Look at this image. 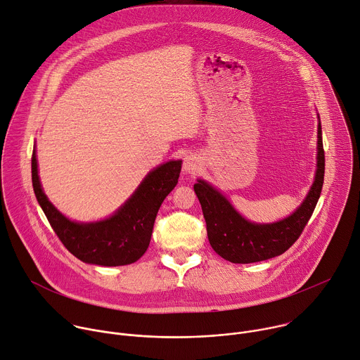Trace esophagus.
Wrapping results in <instances>:
<instances>
[{
  "mask_svg": "<svg viewBox=\"0 0 360 360\" xmlns=\"http://www.w3.org/2000/svg\"><path fill=\"white\" fill-rule=\"evenodd\" d=\"M199 167H200L199 158H198L196 155H192V153H191V155L185 157V160H184L182 171H184L185 174H195V172H198Z\"/></svg>",
  "mask_w": 360,
  "mask_h": 360,
  "instance_id": "1",
  "label": "esophagus"
}]
</instances>
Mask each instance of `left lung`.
Returning <instances> with one entry per match:
<instances>
[{"instance_id": "obj_1", "label": "left lung", "mask_w": 360, "mask_h": 360, "mask_svg": "<svg viewBox=\"0 0 360 360\" xmlns=\"http://www.w3.org/2000/svg\"><path fill=\"white\" fill-rule=\"evenodd\" d=\"M323 176L325 150L319 121L314 184L299 207L285 219L272 224L250 222L232 207L226 196L217 188L207 181L198 179L193 189L200 202L212 249L232 264L261 262L282 255L295 243L307 221L311 219L322 192Z\"/></svg>"}]
</instances>
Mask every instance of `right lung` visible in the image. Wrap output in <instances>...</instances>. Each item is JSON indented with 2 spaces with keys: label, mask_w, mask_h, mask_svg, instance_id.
Wrapping results in <instances>:
<instances>
[{
  "label": "right lung",
  "mask_w": 360,
  "mask_h": 360,
  "mask_svg": "<svg viewBox=\"0 0 360 360\" xmlns=\"http://www.w3.org/2000/svg\"><path fill=\"white\" fill-rule=\"evenodd\" d=\"M181 165L182 161H169L153 168L111 217L95 222L71 221L51 203L41 186L35 149L31 172L39 207L64 246L85 264L124 266L146 252L158 210L176 186Z\"/></svg>",
  "instance_id": "1"
}]
</instances>
